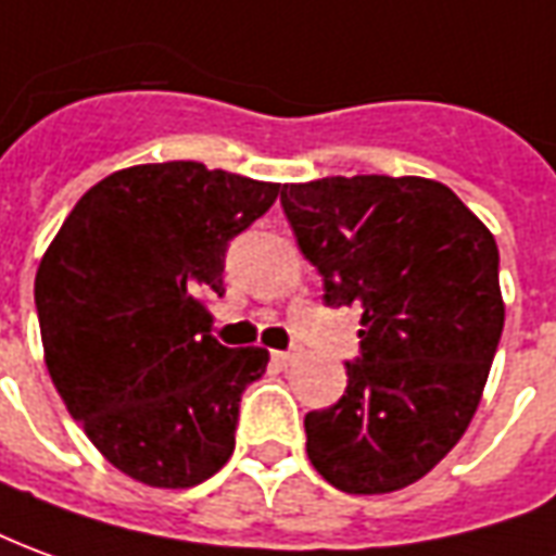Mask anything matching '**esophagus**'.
Wrapping results in <instances>:
<instances>
[{
  "label": "esophagus",
  "mask_w": 556,
  "mask_h": 556,
  "mask_svg": "<svg viewBox=\"0 0 556 556\" xmlns=\"http://www.w3.org/2000/svg\"><path fill=\"white\" fill-rule=\"evenodd\" d=\"M294 358H298V352H294V349H289V352H274V364H277V367H291Z\"/></svg>",
  "instance_id": "1"
}]
</instances>
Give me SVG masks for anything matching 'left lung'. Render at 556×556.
<instances>
[{
  "mask_svg": "<svg viewBox=\"0 0 556 556\" xmlns=\"http://www.w3.org/2000/svg\"><path fill=\"white\" fill-rule=\"evenodd\" d=\"M325 304L358 309L345 394L306 413V454L345 494H391L440 464L476 415L503 333L494 235L425 177H321L279 192Z\"/></svg>",
  "mask_w": 556,
  "mask_h": 556,
  "instance_id": "obj_1",
  "label": "left lung"
}]
</instances>
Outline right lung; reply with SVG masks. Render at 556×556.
Wrapping results in <instances>:
<instances>
[{
  "instance_id": "1",
  "label": "right lung",
  "mask_w": 556,
  "mask_h": 556,
  "mask_svg": "<svg viewBox=\"0 0 556 556\" xmlns=\"http://www.w3.org/2000/svg\"><path fill=\"white\" fill-rule=\"evenodd\" d=\"M201 162L135 165L75 204L35 274L50 379L99 452L150 488H192L235 452L267 349L211 337L228 243L277 201Z\"/></svg>"
}]
</instances>
